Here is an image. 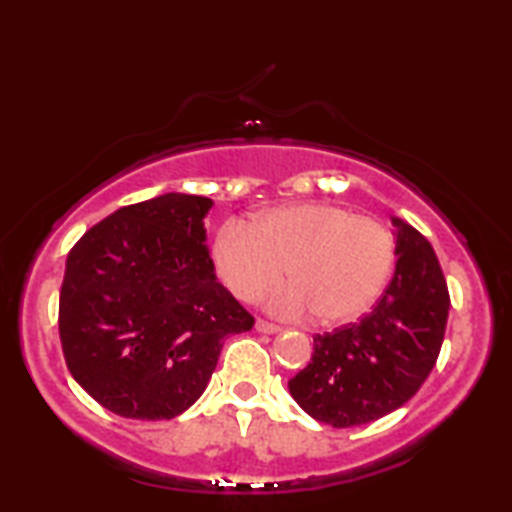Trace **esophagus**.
Returning <instances> with one entry per match:
<instances>
[{"label": "esophagus", "instance_id": "obj_1", "mask_svg": "<svg viewBox=\"0 0 512 512\" xmlns=\"http://www.w3.org/2000/svg\"><path fill=\"white\" fill-rule=\"evenodd\" d=\"M255 329H257V332H262V334H275L280 327H277L275 323H268V320H264V318H257Z\"/></svg>", "mask_w": 512, "mask_h": 512}]
</instances>
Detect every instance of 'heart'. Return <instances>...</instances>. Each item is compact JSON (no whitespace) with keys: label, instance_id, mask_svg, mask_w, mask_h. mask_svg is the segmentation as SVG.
Here are the masks:
<instances>
[{"label":"heart","instance_id":"b5f03b06","mask_svg":"<svg viewBox=\"0 0 512 512\" xmlns=\"http://www.w3.org/2000/svg\"><path fill=\"white\" fill-rule=\"evenodd\" d=\"M216 273L239 300L255 302L284 277L268 300L277 316L316 314L343 325L375 305L391 275L395 246L384 223L332 203H296L228 221L212 248Z\"/></svg>","mask_w":512,"mask_h":512}]
</instances>
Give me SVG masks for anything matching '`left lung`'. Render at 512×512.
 Here are the masks:
<instances>
[{
  "instance_id": "8db88e82",
  "label": "left lung",
  "mask_w": 512,
  "mask_h": 512,
  "mask_svg": "<svg viewBox=\"0 0 512 512\" xmlns=\"http://www.w3.org/2000/svg\"><path fill=\"white\" fill-rule=\"evenodd\" d=\"M397 264L375 309L314 336L307 368L289 381L302 409L332 427H357L400 409L436 366L449 316L438 257L413 225L393 219Z\"/></svg>"
}]
</instances>
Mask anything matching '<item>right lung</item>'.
<instances>
[{
  "instance_id": "obj_1",
  "label": "right lung",
  "mask_w": 512,
  "mask_h": 512,
  "mask_svg": "<svg viewBox=\"0 0 512 512\" xmlns=\"http://www.w3.org/2000/svg\"><path fill=\"white\" fill-rule=\"evenodd\" d=\"M210 207L192 194L119 207L69 250L58 302L65 363L121 418L169 420L189 409L225 336L255 325L216 280L203 225Z\"/></svg>"
}]
</instances>
